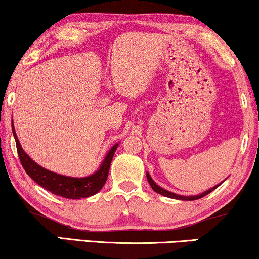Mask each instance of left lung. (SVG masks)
Masks as SVG:
<instances>
[{
    "mask_svg": "<svg viewBox=\"0 0 259 259\" xmlns=\"http://www.w3.org/2000/svg\"><path fill=\"white\" fill-rule=\"evenodd\" d=\"M146 177H147V182H148V184H150L151 187L155 191V192L159 193V194H161V196H165V197H167V198H172V199H178V200H197V199H200V198L205 197V196H206V194H208L210 192H212V191H213V190L217 189V187L223 183V182L219 183V184H217V185H215V186L211 187V189H208V190H206V191H204L203 193L196 194V196H182V194L173 193V192H171V191H167V190L162 189V187H160L159 185H157V184L154 183V180L151 178L150 173H148V172H146Z\"/></svg>",
    "mask_w": 259,
    "mask_h": 259,
    "instance_id": "8db88e82",
    "label": "left lung"
}]
</instances>
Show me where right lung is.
Segmentation results:
<instances>
[{"mask_svg": "<svg viewBox=\"0 0 259 259\" xmlns=\"http://www.w3.org/2000/svg\"><path fill=\"white\" fill-rule=\"evenodd\" d=\"M12 130L14 138L16 141L17 153H19L21 164H22L24 171L30 177L34 182H36L38 185L44 187L45 190L49 191L55 196H60L68 199H80V198H87L97 194L99 191L105 185L107 180L109 166H111L113 155H114L116 148L119 146V143L113 145L108 153L106 154L104 160H102L100 167L95 171L93 175L87 177H68L59 175L49 169L42 167L36 164L26 152L23 151L21 146L19 138L16 136L14 123L12 122Z\"/></svg>", "mask_w": 259, "mask_h": 259, "instance_id": "obj_1", "label": "right lung"}]
</instances>
